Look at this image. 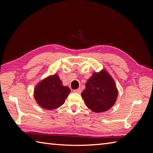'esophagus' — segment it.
I'll list each match as a JSON object with an SVG mask.
<instances>
[{
  "instance_id": "34e87169",
  "label": "esophagus",
  "mask_w": 153,
  "mask_h": 153,
  "mask_svg": "<svg viewBox=\"0 0 153 153\" xmlns=\"http://www.w3.org/2000/svg\"><path fill=\"white\" fill-rule=\"evenodd\" d=\"M73 91L75 92H77V93H78V94H80L82 90H81L80 88H78V89H76V90H74Z\"/></svg>"
}]
</instances>
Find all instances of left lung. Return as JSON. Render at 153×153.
<instances>
[{"label":"left lung","mask_w":153,"mask_h":153,"mask_svg":"<svg viewBox=\"0 0 153 153\" xmlns=\"http://www.w3.org/2000/svg\"><path fill=\"white\" fill-rule=\"evenodd\" d=\"M86 106L96 113L111 108L118 96V90L113 78L105 69L92 73L81 94Z\"/></svg>","instance_id":"obj_1"}]
</instances>
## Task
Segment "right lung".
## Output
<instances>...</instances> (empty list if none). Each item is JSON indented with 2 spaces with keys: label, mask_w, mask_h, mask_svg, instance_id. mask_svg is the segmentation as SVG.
Returning <instances> with one entry per match:
<instances>
[{
  "label": "right lung",
  "mask_w": 153,
  "mask_h": 153,
  "mask_svg": "<svg viewBox=\"0 0 153 153\" xmlns=\"http://www.w3.org/2000/svg\"><path fill=\"white\" fill-rule=\"evenodd\" d=\"M68 86H64L57 74L41 80L34 88V97L41 108L53 110L62 106L70 93Z\"/></svg>",
  "instance_id": "1"
}]
</instances>
